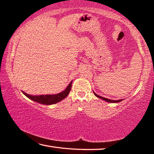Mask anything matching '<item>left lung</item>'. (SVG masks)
Segmentation results:
<instances>
[{"label":"left lung","instance_id":"1","mask_svg":"<svg viewBox=\"0 0 154 154\" xmlns=\"http://www.w3.org/2000/svg\"><path fill=\"white\" fill-rule=\"evenodd\" d=\"M94 94H95V96H96V97H98V98H100V99H103V100H105V101H106V102H108V103H119V102H121V101L122 100H110V99H108V98H104V97H103V96H98V95L96 94L95 92H94Z\"/></svg>","mask_w":154,"mask_h":154}]
</instances>
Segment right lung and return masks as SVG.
<instances>
[{
    "label": "right lung",
    "instance_id": "obj_1",
    "mask_svg": "<svg viewBox=\"0 0 154 154\" xmlns=\"http://www.w3.org/2000/svg\"><path fill=\"white\" fill-rule=\"evenodd\" d=\"M72 86V82L69 83V85L66 87L63 92H62L57 94H49V95H39V96H32L28 94L25 93L24 92L22 91L24 94L27 96L28 98L31 99V100L35 101V102H37L38 103L43 104V105H54L57 103L60 102L62 100H63L66 97L68 94H69V92L71 91Z\"/></svg>",
    "mask_w": 154,
    "mask_h": 154
}]
</instances>
